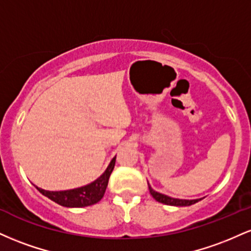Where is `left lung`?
Here are the masks:
<instances>
[{
	"label": "left lung",
	"mask_w": 251,
	"mask_h": 251,
	"mask_svg": "<svg viewBox=\"0 0 251 251\" xmlns=\"http://www.w3.org/2000/svg\"><path fill=\"white\" fill-rule=\"evenodd\" d=\"M149 190L150 194L152 195V197L154 198L155 201H159V203L166 204V205H175V206H189L192 205V204L197 203L201 200H192V201H188V200H178V198H171L169 196H165L163 194H159V192L154 191L151 186L149 185Z\"/></svg>",
	"instance_id": "8db88e82"
}]
</instances>
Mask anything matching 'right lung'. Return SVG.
Returning <instances> with one entry per match:
<instances>
[{"label": "right lung", "instance_id": "1", "mask_svg": "<svg viewBox=\"0 0 251 251\" xmlns=\"http://www.w3.org/2000/svg\"><path fill=\"white\" fill-rule=\"evenodd\" d=\"M114 164H116V157L111 160L103 175L100 176L93 183L82 186V188L67 190V191H47V190L40 188H37V190L50 200L62 206H67V208H83V206L93 205L101 200L105 195L109 176L114 169Z\"/></svg>", "mask_w": 251, "mask_h": 251}]
</instances>
